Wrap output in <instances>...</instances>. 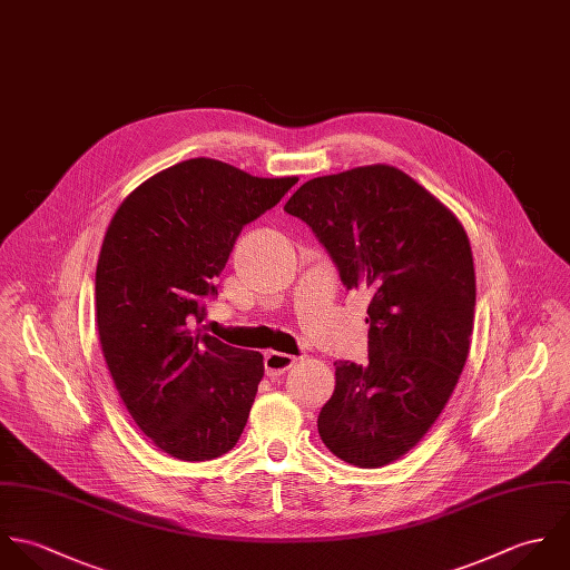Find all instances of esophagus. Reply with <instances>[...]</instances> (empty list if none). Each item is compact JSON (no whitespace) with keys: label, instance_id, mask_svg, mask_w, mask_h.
<instances>
[{"label":"esophagus","instance_id":"1","mask_svg":"<svg viewBox=\"0 0 570 570\" xmlns=\"http://www.w3.org/2000/svg\"><path fill=\"white\" fill-rule=\"evenodd\" d=\"M295 365V356L291 354H282V352H266L264 354V370L268 376H279L286 370H291Z\"/></svg>","mask_w":570,"mask_h":570}]
</instances>
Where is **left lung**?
Wrapping results in <instances>:
<instances>
[{"label": "left lung", "instance_id": "8db88e82", "mask_svg": "<svg viewBox=\"0 0 570 570\" xmlns=\"http://www.w3.org/2000/svg\"><path fill=\"white\" fill-rule=\"evenodd\" d=\"M284 212L313 228L347 291L370 293L367 363H335L320 436L354 466H385L428 434L464 367L475 308L466 230L392 165L313 178Z\"/></svg>", "mask_w": 570, "mask_h": 570}]
</instances>
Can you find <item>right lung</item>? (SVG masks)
Returning a JSON list of instances; mask_svg holds the SVG:
<instances>
[{"label":"right lung","mask_w":570,"mask_h":570,"mask_svg":"<svg viewBox=\"0 0 570 570\" xmlns=\"http://www.w3.org/2000/svg\"><path fill=\"white\" fill-rule=\"evenodd\" d=\"M295 183L191 158L138 185L110 220L97 264L101 350L129 416L171 458L214 460L244 432L264 356L194 322L242 227Z\"/></svg>","instance_id":"right-lung-1"}]
</instances>
